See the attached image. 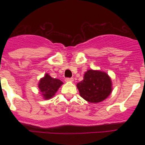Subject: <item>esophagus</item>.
Returning <instances> with one entry per match:
<instances>
[{"instance_id": "obj_1", "label": "esophagus", "mask_w": 145, "mask_h": 145, "mask_svg": "<svg viewBox=\"0 0 145 145\" xmlns=\"http://www.w3.org/2000/svg\"><path fill=\"white\" fill-rule=\"evenodd\" d=\"M74 81V78H66L65 81L66 82H72Z\"/></svg>"}]
</instances>
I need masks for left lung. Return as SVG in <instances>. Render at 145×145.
I'll list each match as a JSON object with an SVG mask.
<instances>
[{"label": "left lung", "instance_id": "obj_1", "mask_svg": "<svg viewBox=\"0 0 145 145\" xmlns=\"http://www.w3.org/2000/svg\"><path fill=\"white\" fill-rule=\"evenodd\" d=\"M80 95L91 103L103 101L112 93V81L106 73L96 70H88L83 80L77 83Z\"/></svg>", "mask_w": 145, "mask_h": 145}]
</instances>
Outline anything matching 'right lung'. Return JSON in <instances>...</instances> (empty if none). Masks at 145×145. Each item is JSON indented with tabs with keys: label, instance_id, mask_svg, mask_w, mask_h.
Returning <instances> with one entry per match:
<instances>
[{
	"label": "right lung",
	"instance_id": "right-lung-1",
	"mask_svg": "<svg viewBox=\"0 0 145 145\" xmlns=\"http://www.w3.org/2000/svg\"><path fill=\"white\" fill-rule=\"evenodd\" d=\"M62 83L60 80L52 78L46 74L39 82V88L44 98L50 99L55 94Z\"/></svg>",
	"mask_w": 145,
	"mask_h": 145
}]
</instances>
